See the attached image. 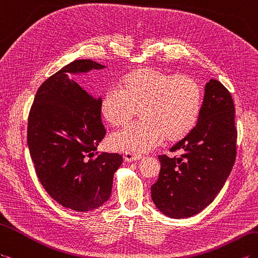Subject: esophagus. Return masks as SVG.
<instances>
[{"mask_svg":"<svg viewBox=\"0 0 258 258\" xmlns=\"http://www.w3.org/2000/svg\"><path fill=\"white\" fill-rule=\"evenodd\" d=\"M142 158H143L142 155L132 153V152H125V154H124V159H125V161H127V163H131V161H135V160H140Z\"/></svg>","mask_w":258,"mask_h":258,"instance_id":"obj_1","label":"esophagus"}]
</instances>
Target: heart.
I'll return each instance as SVG.
<instances>
[{
    "label": "heart",
    "mask_w": 258,
    "mask_h": 258,
    "mask_svg": "<svg viewBox=\"0 0 258 258\" xmlns=\"http://www.w3.org/2000/svg\"><path fill=\"white\" fill-rule=\"evenodd\" d=\"M118 88H110L102 94L101 115L112 126L123 127L140 109L143 121L111 137L110 146L116 151L144 153L166 137L169 142H178L195 128L199 119L202 92L190 76L141 67L119 78Z\"/></svg>",
    "instance_id": "b5f03b06"
}]
</instances>
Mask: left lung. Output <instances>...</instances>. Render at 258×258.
<instances>
[{
  "mask_svg": "<svg viewBox=\"0 0 258 258\" xmlns=\"http://www.w3.org/2000/svg\"><path fill=\"white\" fill-rule=\"evenodd\" d=\"M234 118V102L229 90L211 79L206 85L195 128L170 149L180 151V156H158L160 171L151 191L161 213L171 219L189 218L215 199L236 157Z\"/></svg>",
  "mask_w": 258,
  "mask_h": 258,
  "instance_id": "obj_1",
  "label": "left lung"
}]
</instances>
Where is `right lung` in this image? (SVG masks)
<instances>
[{
	"mask_svg": "<svg viewBox=\"0 0 258 258\" xmlns=\"http://www.w3.org/2000/svg\"><path fill=\"white\" fill-rule=\"evenodd\" d=\"M103 68L90 59L70 62L39 87L28 115L27 145L36 175L53 200L78 212L95 210L110 199L123 161L119 154L93 153L106 133L101 98L69 76Z\"/></svg>",
	"mask_w": 258,
	"mask_h": 258,
	"instance_id": "obj_1",
	"label": "right lung"
}]
</instances>
